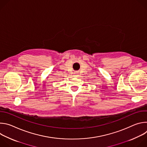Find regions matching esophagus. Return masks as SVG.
Returning <instances> with one entry per match:
<instances>
[{
    "mask_svg": "<svg viewBox=\"0 0 147 147\" xmlns=\"http://www.w3.org/2000/svg\"><path fill=\"white\" fill-rule=\"evenodd\" d=\"M75 74H76V76H77V74H77V73H75Z\"/></svg>",
    "mask_w": 147,
    "mask_h": 147,
    "instance_id": "34e87169",
    "label": "esophagus"
}]
</instances>
